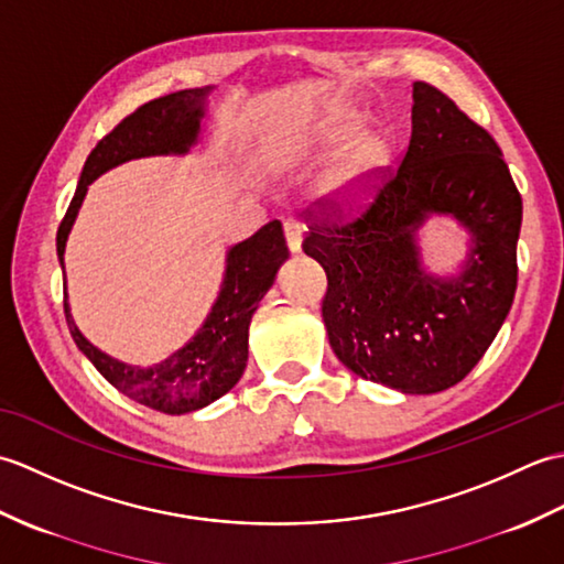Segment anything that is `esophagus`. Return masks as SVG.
Segmentation results:
<instances>
[{"mask_svg":"<svg viewBox=\"0 0 564 564\" xmlns=\"http://www.w3.org/2000/svg\"><path fill=\"white\" fill-rule=\"evenodd\" d=\"M283 235H285V242H289V249L293 251H301V245H303V227L297 220L289 218L283 220Z\"/></svg>","mask_w":564,"mask_h":564,"instance_id":"34e87169","label":"esophagus"}]
</instances>
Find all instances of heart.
<instances>
[{"label":"heart","mask_w":564,"mask_h":564,"mask_svg":"<svg viewBox=\"0 0 564 564\" xmlns=\"http://www.w3.org/2000/svg\"><path fill=\"white\" fill-rule=\"evenodd\" d=\"M364 116L351 106L334 109L319 130V142L325 150H334L346 138L361 128ZM356 133V132H355ZM357 134V133H356ZM354 135V134H352ZM355 137V135H354ZM394 145L382 128H366L337 152L319 182V196L332 208L351 213L368 206L376 198L392 164Z\"/></svg>","instance_id":"b5f03b06"}]
</instances>
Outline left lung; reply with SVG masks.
Here are the masks:
<instances>
[{
  "label": "left lung",
  "instance_id": "obj_1",
  "mask_svg": "<svg viewBox=\"0 0 564 564\" xmlns=\"http://www.w3.org/2000/svg\"><path fill=\"white\" fill-rule=\"evenodd\" d=\"M412 138L361 218L310 213L303 251L322 263V319L339 361L404 394L460 382L505 319L517 293L523 203L495 138L446 94L414 82ZM329 206V203H327ZM431 214L471 232L462 273L426 274L415 232Z\"/></svg>",
  "mask_w": 564,
  "mask_h": 564
}]
</instances>
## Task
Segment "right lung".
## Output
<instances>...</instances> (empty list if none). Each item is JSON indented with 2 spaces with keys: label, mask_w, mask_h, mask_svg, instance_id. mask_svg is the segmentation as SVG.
<instances>
[{
  "label": "right lung",
  "mask_w": 564,
  "mask_h": 564,
  "mask_svg": "<svg viewBox=\"0 0 564 564\" xmlns=\"http://www.w3.org/2000/svg\"><path fill=\"white\" fill-rule=\"evenodd\" d=\"M210 91L213 87L182 89L142 104L97 142L84 162L75 198L57 227V259L63 271L67 237L94 178L130 160L186 154L198 142ZM285 259H289V247L279 220L267 223L245 242L230 247L220 293L203 327L182 349L150 368L123 364L89 344L72 319L65 293L67 327L79 351L118 392L164 414L196 412L230 392L242 378L249 354L251 315L257 313L259 301L273 285Z\"/></svg>",
  "instance_id": "1"
}]
</instances>
